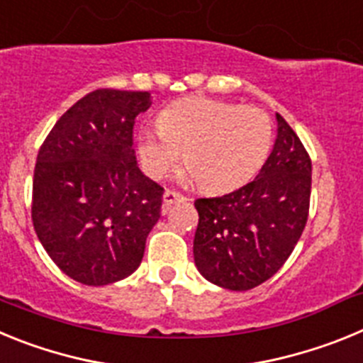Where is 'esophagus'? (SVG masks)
I'll list each match as a JSON object with an SVG mask.
<instances>
[{
    "label": "esophagus",
    "mask_w": 363,
    "mask_h": 363,
    "mask_svg": "<svg viewBox=\"0 0 363 363\" xmlns=\"http://www.w3.org/2000/svg\"><path fill=\"white\" fill-rule=\"evenodd\" d=\"M185 196L184 194H179V192L171 191V189H167L165 194H163V213L171 209L174 203H179V201H184Z\"/></svg>",
    "instance_id": "obj_1"
}]
</instances>
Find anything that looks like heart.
Returning <instances> with one entry per match:
<instances>
[{"instance_id": "heart-1", "label": "heart", "mask_w": 363, "mask_h": 363, "mask_svg": "<svg viewBox=\"0 0 363 363\" xmlns=\"http://www.w3.org/2000/svg\"><path fill=\"white\" fill-rule=\"evenodd\" d=\"M272 123L258 107L207 98H187L160 114L158 127L138 134V156L145 172L162 178L184 162L207 192H229L251 182L269 156Z\"/></svg>"}]
</instances>
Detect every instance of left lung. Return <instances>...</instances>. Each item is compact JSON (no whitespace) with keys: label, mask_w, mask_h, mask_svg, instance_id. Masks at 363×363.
I'll use <instances>...</instances> for the list:
<instances>
[{"label":"left lung","mask_w":363,"mask_h":363,"mask_svg":"<svg viewBox=\"0 0 363 363\" xmlns=\"http://www.w3.org/2000/svg\"><path fill=\"white\" fill-rule=\"evenodd\" d=\"M278 136L252 182L216 198H198L194 264L223 289L247 291L277 274L306 229L311 158L277 114Z\"/></svg>","instance_id":"obj_1"}]
</instances>
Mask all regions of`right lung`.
Returning <instances> with one entry per match:
<instances>
[{"mask_svg":"<svg viewBox=\"0 0 363 363\" xmlns=\"http://www.w3.org/2000/svg\"><path fill=\"white\" fill-rule=\"evenodd\" d=\"M149 107L150 92H89L38 152L34 230L54 264L83 285L133 274L162 214L163 187L138 169L133 149L134 121Z\"/></svg>","mask_w":363,"mask_h":363,"instance_id":"right-lung-1","label":"right lung"}]
</instances>
